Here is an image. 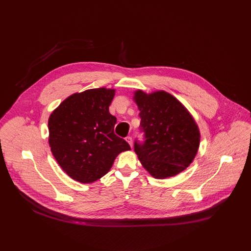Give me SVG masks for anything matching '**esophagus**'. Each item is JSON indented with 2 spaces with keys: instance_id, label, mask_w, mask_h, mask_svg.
<instances>
[{
  "instance_id": "esophagus-1",
  "label": "esophagus",
  "mask_w": 251,
  "mask_h": 251,
  "mask_svg": "<svg viewBox=\"0 0 251 251\" xmlns=\"http://www.w3.org/2000/svg\"><path fill=\"white\" fill-rule=\"evenodd\" d=\"M126 141L129 143V145L132 147L133 146V140H132V137L131 136H128L126 137Z\"/></svg>"
}]
</instances>
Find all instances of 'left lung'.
Wrapping results in <instances>:
<instances>
[{
  "mask_svg": "<svg viewBox=\"0 0 251 251\" xmlns=\"http://www.w3.org/2000/svg\"><path fill=\"white\" fill-rule=\"evenodd\" d=\"M134 100L140 110L144 142L135 141L134 151L154 177L166 178L183 172L200 147V131L185 106L165 91L147 94L137 90Z\"/></svg>",
  "mask_w": 251,
  "mask_h": 251,
  "instance_id": "obj_1",
  "label": "left lung"
}]
</instances>
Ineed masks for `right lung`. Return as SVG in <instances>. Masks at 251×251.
Masks as SVG:
<instances>
[{
  "mask_svg": "<svg viewBox=\"0 0 251 251\" xmlns=\"http://www.w3.org/2000/svg\"><path fill=\"white\" fill-rule=\"evenodd\" d=\"M114 89L95 88L63 100L49 119L50 146L61 169L87 184L108 173L116 157L130 150L115 135L116 117L109 113Z\"/></svg>",
  "mask_w": 251,
  "mask_h": 251,
  "instance_id": "1",
  "label": "right lung"
}]
</instances>
